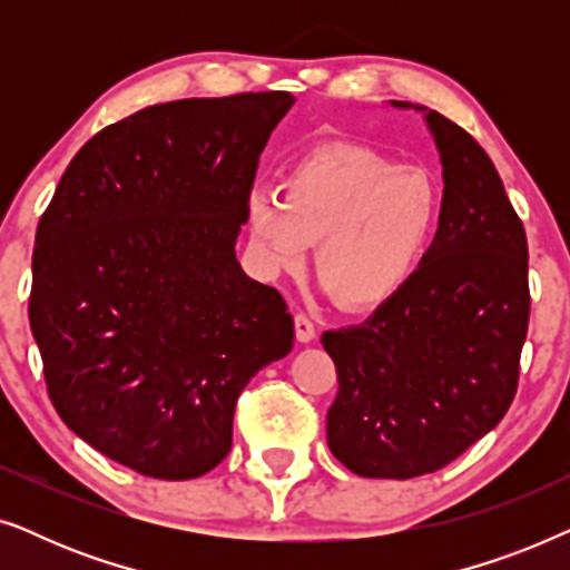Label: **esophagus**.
<instances>
[{"instance_id": "34e87169", "label": "esophagus", "mask_w": 570, "mask_h": 570, "mask_svg": "<svg viewBox=\"0 0 570 570\" xmlns=\"http://www.w3.org/2000/svg\"><path fill=\"white\" fill-rule=\"evenodd\" d=\"M295 337L298 342H311L316 337V326L306 314H295Z\"/></svg>"}]
</instances>
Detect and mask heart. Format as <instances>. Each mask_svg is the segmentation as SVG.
I'll list each match as a JSON object with an SVG mask.
<instances>
[{
	"label": "heart",
	"mask_w": 570,
	"mask_h": 570,
	"mask_svg": "<svg viewBox=\"0 0 570 570\" xmlns=\"http://www.w3.org/2000/svg\"><path fill=\"white\" fill-rule=\"evenodd\" d=\"M441 197L431 174L396 166L361 145L316 147L287 168L279 194L254 189L246 225L267 272H298L314 244V272L340 306L392 298L435 228Z\"/></svg>",
	"instance_id": "1"
}]
</instances>
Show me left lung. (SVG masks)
Instances as JSON below:
<instances>
[{
	"label": "left lung",
	"mask_w": 570,
	"mask_h": 570,
	"mask_svg": "<svg viewBox=\"0 0 570 570\" xmlns=\"http://www.w3.org/2000/svg\"><path fill=\"white\" fill-rule=\"evenodd\" d=\"M425 121L443 166L433 244L363 324L322 334L340 381L326 443L361 478L454 462L501 423L519 384L532 303L524 225L474 137L439 111Z\"/></svg>",
	"instance_id": "1"
}]
</instances>
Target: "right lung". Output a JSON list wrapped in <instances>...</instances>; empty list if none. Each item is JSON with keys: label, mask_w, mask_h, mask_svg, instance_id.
Returning a JSON list of instances; mask_svg holds the SVG:
<instances>
[{"label": "right lung", "mask_w": 570, "mask_h": 570, "mask_svg": "<svg viewBox=\"0 0 570 570\" xmlns=\"http://www.w3.org/2000/svg\"><path fill=\"white\" fill-rule=\"evenodd\" d=\"M291 92L147 106L85 142L41 215L30 330L69 431L158 480L228 456L252 376L293 350L275 287L236 238Z\"/></svg>", "instance_id": "1"}]
</instances>
